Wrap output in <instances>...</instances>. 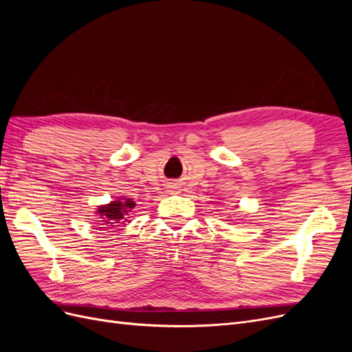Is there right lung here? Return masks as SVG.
I'll use <instances>...</instances> for the list:
<instances>
[{
    "mask_svg": "<svg viewBox=\"0 0 352 352\" xmlns=\"http://www.w3.org/2000/svg\"><path fill=\"white\" fill-rule=\"evenodd\" d=\"M135 201L132 198H116L109 204L98 206L97 214L102 219L101 221L107 226H116L117 223H123L122 220L127 221V214L135 208ZM131 223V221H129Z\"/></svg>",
    "mask_w": 352,
    "mask_h": 352,
    "instance_id": "right-lung-1",
    "label": "right lung"
}]
</instances>
